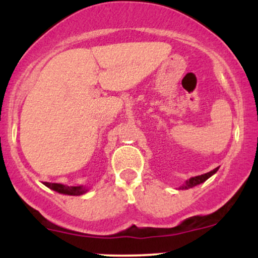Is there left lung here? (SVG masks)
Returning <instances> with one entry per match:
<instances>
[{
  "label": "left lung",
  "mask_w": 258,
  "mask_h": 258,
  "mask_svg": "<svg viewBox=\"0 0 258 258\" xmlns=\"http://www.w3.org/2000/svg\"><path fill=\"white\" fill-rule=\"evenodd\" d=\"M218 171V167H216L215 170L210 171V172L207 173H204V174H200V176H195V177H191V178H189L188 180L185 182V184H183L180 186V189H189V188H193V186L200 184V183H204L206 179H209L210 177L212 176V174H215L216 172Z\"/></svg>",
  "instance_id": "left-lung-1"
}]
</instances>
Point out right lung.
<instances>
[{"instance_id":"obj_1","label":"right lung","mask_w":258,"mask_h":258,"mask_svg":"<svg viewBox=\"0 0 258 258\" xmlns=\"http://www.w3.org/2000/svg\"><path fill=\"white\" fill-rule=\"evenodd\" d=\"M43 184L48 186V188L52 189V190L58 191V193L65 194V195H81L87 191V189L82 185L69 186V185L60 184V183H48V182H44Z\"/></svg>"}]
</instances>
